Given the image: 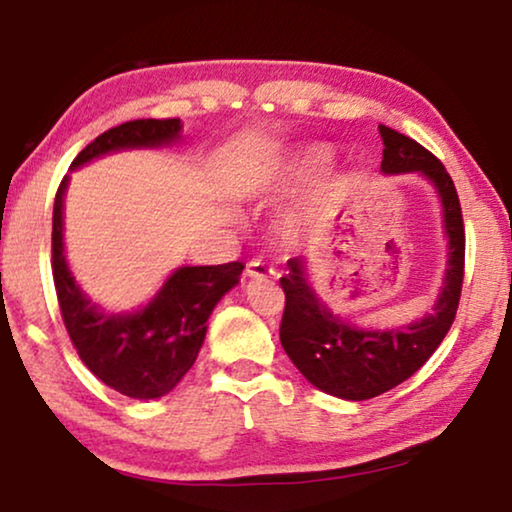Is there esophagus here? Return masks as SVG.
I'll use <instances>...</instances> for the list:
<instances>
[{
  "instance_id": "obj_1",
  "label": "esophagus",
  "mask_w": 512,
  "mask_h": 512,
  "mask_svg": "<svg viewBox=\"0 0 512 512\" xmlns=\"http://www.w3.org/2000/svg\"><path fill=\"white\" fill-rule=\"evenodd\" d=\"M247 277H254V279H265V277H272L275 275V270L270 268V265H265L261 258H254V261L247 263Z\"/></svg>"
}]
</instances>
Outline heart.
I'll list each match as a JSON object with an SVG mask.
<instances>
[{
    "instance_id": "b5f03b06",
    "label": "heart",
    "mask_w": 512,
    "mask_h": 512,
    "mask_svg": "<svg viewBox=\"0 0 512 512\" xmlns=\"http://www.w3.org/2000/svg\"><path fill=\"white\" fill-rule=\"evenodd\" d=\"M331 163V151L324 149V146H317V149L305 151L296 163L291 167V177L293 179H303L310 177V174L324 170V167Z\"/></svg>"
}]
</instances>
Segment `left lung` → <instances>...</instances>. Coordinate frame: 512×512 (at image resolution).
Wrapping results in <instances>:
<instances>
[{"instance_id": "obj_1", "label": "left lung", "mask_w": 512, "mask_h": 512, "mask_svg": "<svg viewBox=\"0 0 512 512\" xmlns=\"http://www.w3.org/2000/svg\"><path fill=\"white\" fill-rule=\"evenodd\" d=\"M380 137L384 174L417 172L438 191L450 251L443 289L433 312L408 326L387 331H366L345 324L314 293L307 282L303 258H291L289 275L279 279L286 296L279 340L307 382L345 401L375 398L415 375L450 331L464 284L466 235L452 177L445 165L415 139L387 125H380Z\"/></svg>"}]
</instances>
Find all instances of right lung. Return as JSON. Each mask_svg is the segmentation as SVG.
Segmentation results:
<instances>
[{
    "instance_id": "add662e5",
    "label": "right lung",
    "mask_w": 512,
    "mask_h": 512,
    "mask_svg": "<svg viewBox=\"0 0 512 512\" xmlns=\"http://www.w3.org/2000/svg\"><path fill=\"white\" fill-rule=\"evenodd\" d=\"M181 137L179 118H139L95 137L72 170L123 149H156ZM69 177L53 205V282L62 321L90 373L130 398H160L177 387L198 359L207 319L216 303L240 282V261L223 265H184L167 277L163 289L137 312H102L74 282L62 244V198Z\"/></svg>"
}]
</instances>
